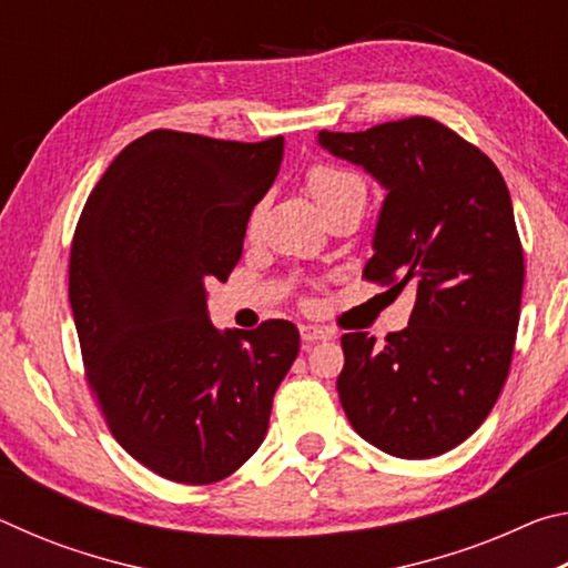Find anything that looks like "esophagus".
I'll return each instance as SVG.
<instances>
[{
	"instance_id": "esophagus-1",
	"label": "esophagus",
	"mask_w": 568,
	"mask_h": 568,
	"mask_svg": "<svg viewBox=\"0 0 568 568\" xmlns=\"http://www.w3.org/2000/svg\"><path fill=\"white\" fill-rule=\"evenodd\" d=\"M301 335L305 343H318V341H331L333 331L323 328V325H313V323H303L301 325Z\"/></svg>"
}]
</instances>
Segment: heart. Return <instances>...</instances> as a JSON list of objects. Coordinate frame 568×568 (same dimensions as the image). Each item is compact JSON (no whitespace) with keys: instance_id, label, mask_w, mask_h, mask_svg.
<instances>
[{"instance_id":"1","label":"heart","mask_w":568,"mask_h":568,"mask_svg":"<svg viewBox=\"0 0 568 568\" xmlns=\"http://www.w3.org/2000/svg\"><path fill=\"white\" fill-rule=\"evenodd\" d=\"M307 187H311L321 210H328L331 205L341 203V200L355 195V192H365V185L358 178L333 165H313L311 172H307ZM257 217H261V207L250 213L247 230H255Z\"/></svg>"}]
</instances>
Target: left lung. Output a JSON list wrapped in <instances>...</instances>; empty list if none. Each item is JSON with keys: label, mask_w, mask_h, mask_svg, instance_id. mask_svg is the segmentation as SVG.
I'll return each instance as SVG.
<instances>
[{"label": "left lung", "mask_w": 568, "mask_h": 568, "mask_svg": "<svg viewBox=\"0 0 568 568\" xmlns=\"http://www.w3.org/2000/svg\"><path fill=\"white\" fill-rule=\"evenodd\" d=\"M318 140L388 190L363 277L416 293L383 345L341 338L343 410L390 456H440L486 420L511 368L526 275L511 195L486 152L423 114Z\"/></svg>", "instance_id": "1"}]
</instances>
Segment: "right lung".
<instances>
[{
  "instance_id": "add662e5",
  "label": "right lung",
  "mask_w": 568,
  "mask_h": 568,
  "mask_svg": "<svg viewBox=\"0 0 568 568\" xmlns=\"http://www.w3.org/2000/svg\"><path fill=\"white\" fill-rule=\"evenodd\" d=\"M283 138L152 130L90 192L70 250L84 376L114 440L175 484L207 486L263 444L273 396L301 348L291 321L220 333L207 283L243 255Z\"/></svg>"
}]
</instances>
